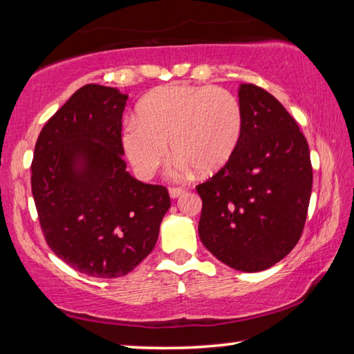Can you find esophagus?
<instances>
[{"label": "esophagus", "instance_id": "1", "mask_svg": "<svg viewBox=\"0 0 354 354\" xmlns=\"http://www.w3.org/2000/svg\"><path fill=\"white\" fill-rule=\"evenodd\" d=\"M169 194H170L171 198H178V196H181L184 194V189H181V187H170L169 189Z\"/></svg>", "mask_w": 354, "mask_h": 354}]
</instances>
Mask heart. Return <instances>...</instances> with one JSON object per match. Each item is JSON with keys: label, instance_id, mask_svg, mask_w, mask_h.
I'll use <instances>...</instances> for the list:
<instances>
[{"label": "heart", "instance_id": "b5f03b06", "mask_svg": "<svg viewBox=\"0 0 354 354\" xmlns=\"http://www.w3.org/2000/svg\"><path fill=\"white\" fill-rule=\"evenodd\" d=\"M241 101L221 87L167 84L142 98L137 118L123 131V147L142 179H149L169 156H176L175 173L195 169L214 175L230 162L242 137Z\"/></svg>", "mask_w": 354, "mask_h": 354}]
</instances>
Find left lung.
Returning a JSON list of instances; mask_svg holds the SVG:
<instances>
[{"instance_id": "left-lung-1", "label": "left lung", "mask_w": 354, "mask_h": 354, "mask_svg": "<svg viewBox=\"0 0 354 354\" xmlns=\"http://www.w3.org/2000/svg\"><path fill=\"white\" fill-rule=\"evenodd\" d=\"M242 137L223 169L196 185L198 234L226 266L270 268L301 237L313 190L306 137L284 106L254 84H242Z\"/></svg>"}]
</instances>
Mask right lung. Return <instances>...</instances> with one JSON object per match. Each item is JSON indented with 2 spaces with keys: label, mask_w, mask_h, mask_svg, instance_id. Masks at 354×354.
<instances>
[{
  "label": "right lung",
  "mask_w": 354,
  "mask_h": 354,
  "mask_svg": "<svg viewBox=\"0 0 354 354\" xmlns=\"http://www.w3.org/2000/svg\"><path fill=\"white\" fill-rule=\"evenodd\" d=\"M128 95L87 84L41 128L31 187L45 241L93 278L128 274L151 253L170 207L164 185L127 171L122 115Z\"/></svg>",
  "instance_id": "1"
}]
</instances>
